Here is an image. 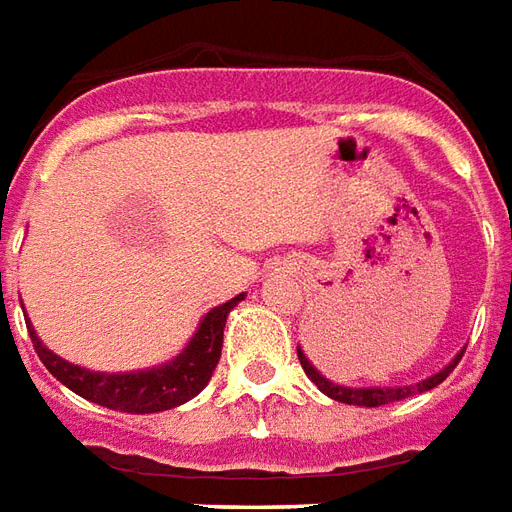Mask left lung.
Here are the masks:
<instances>
[{
	"label": "left lung",
	"instance_id": "left-lung-1",
	"mask_svg": "<svg viewBox=\"0 0 512 512\" xmlns=\"http://www.w3.org/2000/svg\"><path fill=\"white\" fill-rule=\"evenodd\" d=\"M297 357H300L302 371L308 374V379H311V382L316 384L324 395H330L333 401H341V404H349V406H384V404H393V401H404V398H409V395L434 390L436 384H442L447 376L453 374V368L458 365V360L464 357V352L458 354L453 363L447 365L445 371L428 376V379H423V382L409 384V387L404 384V387H365V390H354V387H341V384L327 382V379H324V376L319 374L311 363H308V357H305L300 349H297Z\"/></svg>",
	"mask_w": 512,
	"mask_h": 512
}]
</instances>
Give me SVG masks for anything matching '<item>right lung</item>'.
Wrapping results in <instances>:
<instances>
[{"instance_id": "right-lung-1", "label": "right lung", "mask_w": 512, "mask_h": 512, "mask_svg": "<svg viewBox=\"0 0 512 512\" xmlns=\"http://www.w3.org/2000/svg\"><path fill=\"white\" fill-rule=\"evenodd\" d=\"M242 297L245 294H237L234 300L212 308L204 316L199 333L193 335V341L188 343V349L179 354L174 363L152 368V371H141V374H92L87 368L65 363L62 357L48 352L29 324L26 327H29V338L35 343L37 357L73 393L87 398L92 404L117 409V412L152 414L185 404L207 387L220 360V349H223L226 316Z\"/></svg>"}]
</instances>
